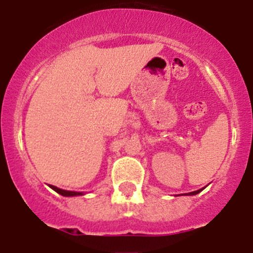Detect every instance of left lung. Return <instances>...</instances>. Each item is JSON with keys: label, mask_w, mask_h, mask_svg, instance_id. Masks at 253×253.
I'll use <instances>...</instances> for the list:
<instances>
[{"label": "left lung", "mask_w": 253, "mask_h": 253, "mask_svg": "<svg viewBox=\"0 0 253 253\" xmlns=\"http://www.w3.org/2000/svg\"><path fill=\"white\" fill-rule=\"evenodd\" d=\"M198 192H201V190H198V191H193V192H190V193H188V195H190V196H193V195H197Z\"/></svg>", "instance_id": "8db88e82"}]
</instances>
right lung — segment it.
I'll return each mask as SVG.
<instances>
[{
	"label": "right lung",
	"mask_w": 253,
	"mask_h": 253,
	"mask_svg": "<svg viewBox=\"0 0 253 253\" xmlns=\"http://www.w3.org/2000/svg\"><path fill=\"white\" fill-rule=\"evenodd\" d=\"M50 187L52 188L53 191H56L57 193H60L61 196H65V197H73V196H83V192H75V191H66L61 190V188L56 187V186L50 185Z\"/></svg>",
	"instance_id": "1"
}]
</instances>
